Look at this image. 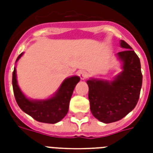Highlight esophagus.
Segmentation results:
<instances>
[{
	"mask_svg": "<svg viewBox=\"0 0 153 153\" xmlns=\"http://www.w3.org/2000/svg\"><path fill=\"white\" fill-rule=\"evenodd\" d=\"M78 74H79V77H80L81 79H82V80L86 79V78H87V76H88V74H87L86 71H79Z\"/></svg>",
	"mask_w": 153,
	"mask_h": 153,
	"instance_id": "obj_1",
	"label": "esophagus"
}]
</instances>
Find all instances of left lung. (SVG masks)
Instances as JSON below:
<instances>
[{
  "mask_svg": "<svg viewBox=\"0 0 153 153\" xmlns=\"http://www.w3.org/2000/svg\"><path fill=\"white\" fill-rule=\"evenodd\" d=\"M120 45L126 49L117 54L123 71L112 81L91 79L86 82L91 113L103 123L119 121L132 111L142 86L140 59L126 42L121 40Z\"/></svg>",
  "mask_w": 153,
  "mask_h": 153,
  "instance_id": "8db88e82",
  "label": "left lung"
}]
</instances>
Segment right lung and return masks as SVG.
Here are the masks:
<instances>
[{
  "label": "right lung",
  "instance_id": "1",
  "mask_svg": "<svg viewBox=\"0 0 153 153\" xmlns=\"http://www.w3.org/2000/svg\"><path fill=\"white\" fill-rule=\"evenodd\" d=\"M23 54L21 53L18 56L16 62L20 59ZM79 81L80 78L79 76L67 78L62 82L51 98L44 100H32L23 94L18 86L16 67L13 73V92L19 107L35 120L43 123H57L67 115L72 94Z\"/></svg>",
  "mask_w": 153,
  "mask_h": 153
}]
</instances>
